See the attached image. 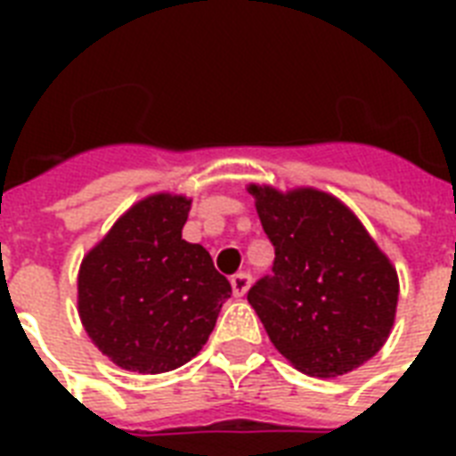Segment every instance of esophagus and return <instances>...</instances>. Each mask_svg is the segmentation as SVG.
Returning <instances> with one entry per match:
<instances>
[{"instance_id": "obj_1", "label": "esophagus", "mask_w": 456, "mask_h": 456, "mask_svg": "<svg viewBox=\"0 0 456 456\" xmlns=\"http://www.w3.org/2000/svg\"><path fill=\"white\" fill-rule=\"evenodd\" d=\"M248 289H250L248 272H239V274H234V277H232V291H234L236 298L246 296V291H248Z\"/></svg>"}]
</instances>
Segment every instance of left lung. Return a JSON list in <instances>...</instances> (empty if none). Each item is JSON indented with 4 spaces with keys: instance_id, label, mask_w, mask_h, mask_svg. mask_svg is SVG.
Returning a JSON list of instances; mask_svg holds the SVG:
<instances>
[{
    "instance_id": "left-lung-1",
    "label": "left lung",
    "mask_w": 456,
    "mask_h": 456,
    "mask_svg": "<svg viewBox=\"0 0 456 456\" xmlns=\"http://www.w3.org/2000/svg\"><path fill=\"white\" fill-rule=\"evenodd\" d=\"M267 239L272 274L250 286L248 303L293 367L340 376L374 357L397 307V274L362 222L314 189L279 193L250 186Z\"/></svg>"
}]
</instances>
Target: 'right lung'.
<instances>
[{
    "label": "right lung",
    "mask_w": 456,
    "mask_h": 456,
    "mask_svg": "<svg viewBox=\"0 0 456 456\" xmlns=\"http://www.w3.org/2000/svg\"><path fill=\"white\" fill-rule=\"evenodd\" d=\"M191 200L156 193L132 206L82 260L85 331L118 367L163 374L199 354L232 286L182 227Z\"/></svg>",
    "instance_id": "add662e5"
}]
</instances>
